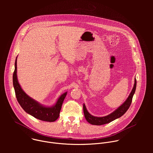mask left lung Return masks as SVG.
Returning a JSON list of instances; mask_svg holds the SVG:
<instances>
[{
    "label": "left lung",
    "instance_id": "1",
    "mask_svg": "<svg viewBox=\"0 0 153 153\" xmlns=\"http://www.w3.org/2000/svg\"><path fill=\"white\" fill-rule=\"evenodd\" d=\"M134 82L135 83L134 85L133 88L129 96H128V99H126V100L120 107H119L116 111H114L113 113H112L110 115H108L105 117H97L93 116L91 115L88 112L85 104H83V113H84V115H85V117L86 120L88 121V122L91 123V125H104L106 123H110V122L114 120L115 119L119 118L120 117L123 116L126 112V111L128 110V108H129V106L131 105V102H132L133 97V95L135 93L136 88L137 82H136V79H135Z\"/></svg>",
    "mask_w": 153,
    "mask_h": 153
}]
</instances>
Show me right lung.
I'll list each match as a JSON object with an SVG mask.
<instances>
[{"mask_svg": "<svg viewBox=\"0 0 153 153\" xmlns=\"http://www.w3.org/2000/svg\"><path fill=\"white\" fill-rule=\"evenodd\" d=\"M17 58L15 62V69L13 76V86L17 100L24 110L40 120L54 122L60 114L62 105L66 97L67 93L63 94L58 99L56 104L53 107H45L30 97L21 88L17 78Z\"/></svg>", "mask_w": 153, "mask_h": 153, "instance_id": "obj_1", "label": "right lung"}]
</instances>
